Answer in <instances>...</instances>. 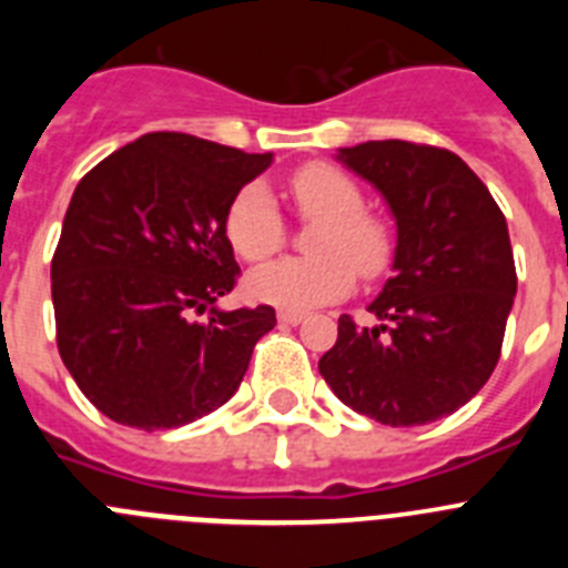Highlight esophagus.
<instances>
[{
	"label": "esophagus",
	"instance_id": "34e87169",
	"mask_svg": "<svg viewBox=\"0 0 568 568\" xmlns=\"http://www.w3.org/2000/svg\"><path fill=\"white\" fill-rule=\"evenodd\" d=\"M304 318H307V313H298V310H278V321L281 324H290V327L301 324Z\"/></svg>",
	"mask_w": 568,
	"mask_h": 568
}]
</instances>
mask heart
<instances>
[{
	"mask_svg": "<svg viewBox=\"0 0 568 568\" xmlns=\"http://www.w3.org/2000/svg\"><path fill=\"white\" fill-rule=\"evenodd\" d=\"M290 193L301 222L310 230L304 258H278L247 275L253 298L275 307L307 310L341 298L353 290L355 273L378 278L393 261V230L364 210V190L353 175L327 162H313L290 175ZM230 247L244 261H264L287 241V224L264 184H250L235 195L224 222Z\"/></svg>",
	"mask_w": 568,
	"mask_h": 568,
	"instance_id": "obj_1",
	"label": "heart"
}]
</instances>
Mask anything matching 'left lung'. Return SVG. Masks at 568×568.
Returning a JSON list of instances; mask_svg holds the SVG:
<instances>
[{"label":"left lung","instance_id":"1","mask_svg":"<svg viewBox=\"0 0 568 568\" xmlns=\"http://www.w3.org/2000/svg\"><path fill=\"white\" fill-rule=\"evenodd\" d=\"M384 193L398 224L395 275L369 313L338 318L318 369L355 413L389 426L453 415L489 381L518 293L509 230L486 184L433 144L364 142L338 155Z\"/></svg>","mask_w":568,"mask_h":568}]
</instances>
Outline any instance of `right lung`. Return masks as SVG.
<instances>
[{"instance_id":"add662e5","label":"right lung","mask_w":568,"mask_h":568,"mask_svg":"<svg viewBox=\"0 0 568 568\" xmlns=\"http://www.w3.org/2000/svg\"><path fill=\"white\" fill-rule=\"evenodd\" d=\"M270 162L273 153L148 133L77 184L50 261L57 346L110 420L173 429L239 389L275 310H215L239 278L224 222Z\"/></svg>"}]
</instances>
